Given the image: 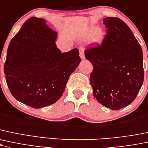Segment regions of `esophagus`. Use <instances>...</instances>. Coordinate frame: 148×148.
Here are the masks:
<instances>
[{
  "label": "esophagus",
  "instance_id": "esophagus-1",
  "mask_svg": "<svg viewBox=\"0 0 148 148\" xmlns=\"http://www.w3.org/2000/svg\"><path fill=\"white\" fill-rule=\"evenodd\" d=\"M79 56H80L81 59L82 60H84L85 56H84V48L83 47H79Z\"/></svg>",
  "mask_w": 148,
  "mask_h": 148
}]
</instances>
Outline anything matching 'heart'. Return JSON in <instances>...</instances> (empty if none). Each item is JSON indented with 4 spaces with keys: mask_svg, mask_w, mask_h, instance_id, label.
I'll use <instances>...</instances> for the list:
<instances>
[{
    "mask_svg": "<svg viewBox=\"0 0 148 148\" xmlns=\"http://www.w3.org/2000/svg\"><path fill=\"white\" fill-rule=\"evenodd\" d=\"M99 29H94V30H93V32H92V35H97V34L99 33Z\"/></svg>",
    "mask_w": 148,
    "mask_h": 148,
    "instance_id": "1",
    "label": "heart"
}]
</instances>
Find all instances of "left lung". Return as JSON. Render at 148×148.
<instances>
[{"mask_svg":"<svg viewBox=\"0 0 148 148\" xmlns=\"http://www.w3.org/2000/svg\"><path fill=\"white\" fill-rule=\"evenodd\" d=\"M106 35L100 45L88 48L93 64L90 84L95 99L112 110L131 103L144 79L142 48L128 26L119 18H106Z\"/></svg>","mask_w":148,"mask_h":148,"instance_id":"1","label":"left lung"}]
</instances>
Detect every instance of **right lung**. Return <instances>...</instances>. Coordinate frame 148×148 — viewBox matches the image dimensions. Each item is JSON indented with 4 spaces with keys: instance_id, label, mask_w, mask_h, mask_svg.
Instances as JSON below:
<instances>
[{
    "instance_id": "right-lung-1",
    "label": "right lung",
    "mask_w": 148,
    "mask_h": 148,
    "mask_svg": "<svg viewBox=\"0 0 148 148\" xmlns=\"http://www.w3.org/2000/svg\"><path fill=\"white\" fill-rule=\"evenodd\" d=\"M57 35L45 20L32 17L8 48L4 65L8 86L17 100L32 108L57 102L81 62L77 48L62 53L55 44Z\"/></svg>"
}]
</instances>
